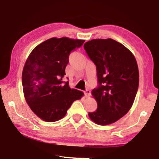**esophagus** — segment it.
I'll return each mask as SVG.
<instances>
[{"instance_id":"esophagus-1","label":"esophagus","mask_w":159,"mask_h":159,"mask_svg":"<svg viewBox=\"0 0 159 159\" xmlns=\"http://www.w3.org/2000/svg\"><path fill=\"white\" fill-rule=\"evenodd\" d=\"M84 94H85V97H88V95H89L90 94V90H85L84 91Z\"/></svg>"}]
</instances>
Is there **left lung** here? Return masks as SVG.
<instances>
[{"label":"left lung","mask_w":159,"mask_h":159,"mask_svg":"<svg viewBox=\"0 0 159 159\" xmlns=\"http://www.w3.org/2000/svg\"><path fill=\"white\" fill-rule=\"evenodd\" d=\"M84 49L95 64L98 86L92 91L98 103L88 116L98 125L111 124L130 109L139 86V70L134 56L111 39H93Z\"/></svg>","instance_id":"1"}]
</instances>
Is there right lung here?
Returning <instances> with one entry per match:
<instances>
[{
	"mask_svg": "<svg viewBox=\"0 0 159 159\" xmlns=\"http://www.w3.org/2000/svg\"><path fill=\"white\" fill-rule=\"evenodd\" d=\"M84 40L52 38L34 48L22 72L24 95L33 112L43 120L55 122L66 114L72 103L83 93L64 82L65 68L72 50Z\"/></svg>",
	"mask_w": 159,
	"mask_h": 159,
	"instance_id": "add662e5",
	"label": "right lung"
}]
</instances>
